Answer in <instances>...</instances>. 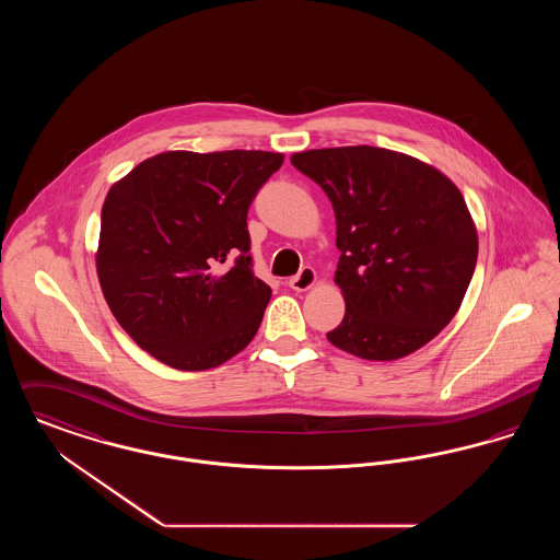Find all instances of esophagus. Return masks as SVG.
Returning a JSON list of instances; mask_svg holds the SVG:
<instances>
[{
    "instance_id": "1",
    "label": "esophagus",
    "mask_w": 560,
    "mask_h": 560,
    "mask_svg": "<svg viewBox=\"0 0 560 560\" xmlns=\"http://www.w3.org/2000/svg\"><path fill=\"white\" fill-rule=\"evenodd\" d=\"M315 281H317L315 268L304 267L295 277L290 279V288H292L293 292H306V290H311L315 285Z\"/></svg>"
}]
</instances>
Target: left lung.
I'll return each mask as SVG.
<instances>
[{
	"instance_id": "8db88e82",
	"label": "left lung",
	"mask_w": 560,
	"mask_h": 560,
	"mask_svg": "<svg viewBox=\"0 0 560 560\" xmlns=\"http://www.w3.org/2000/svg\"><path fill=\"white\" fill-rule=\"evenodd\" d=\"M292 165L336 213L347 315L327 340L370 361L428 345L457 313L477 267L462 192L427 163L368 144L295 153Z\"/></svg>"
}]
</instances>
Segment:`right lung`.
Listing matches in <instances>:
<instances>
[{"instance_id":"add662e5","label":"right lung","mask_w":560,"mask_h":560,"mask_svg":"<svg viewBox=\"0 0 560 560\" xmlns=\"http://www.w3.org/2000/svg\"><path fill=\"white\" fill-rule=\"evenodd\" d=\"M283 155L170 151L108 190L96 268L108 308L142 350L210 370L252 342L270 288L254 275L247 210Z\"/></svg>"}]
</instances>
